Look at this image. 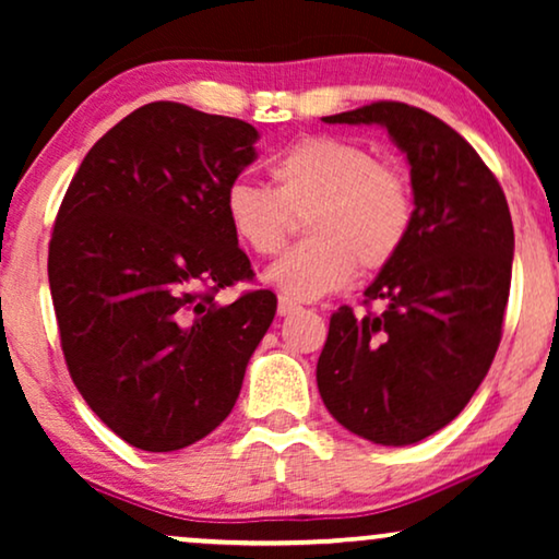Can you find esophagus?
I'll return each instance as SVG.
<instances>
[{
  "label": "esophagus",
  "mask_w": 559,
  "mask_h": 559,
  "mask_svg": "<svg viewBox=\"0 0 559 559\" xmlns=\"http://www.w3.org/2000/svg\"><path fill=\"white\" fill-rule=\"evenodd\" d=\"M300 310V305H297L295 300H289V297H280L277 302V312L280 316H293V312Z\"/></svg>",
  "instance_id": "esophagus-1"
}]
</instances>
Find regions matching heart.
<instances>
[{
  "label": "heart",
  "mask_w": 559,
  "mask_h": 559,
  "mask_svg": "<svg viewBox=\"0 0 559 559\" xmlns=\"http://www.w3.org/2000/svg\"><path fill=\"white\" fill-rule=\"evenodd\" d=\"M274 190L236 180L224 198L236 241L259 257L285 249L295 218L308 241L287 251L264 280L293 300H318L346 287L358 270H384L415 224V193L400 167L341 136L289 144L272 163Z\"/></svg>",
  "instance_id": "obj_1"
}]
</instances>
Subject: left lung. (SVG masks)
Returning <instances> with one entry per match:
<instances>
[{
    "mask_svg": "<svg viewBox=\"0 0 559 559\" xmlns=\"http://www.w3.org/2000/svg\"><path fill=\"white\" fill-rule=\"evenodd\" d=\"M323 121L386 129L407 155L415 224L364 293L384 312H333L318 389L348 432L412 445L453 423L491 369L514 262L507 195L478 152L417 106L377 102Z\"/></svg>",
    "mask_w": 559,
    "mask_h": 559,
    "instance_id": "1",
    "label": "left lung"
}]
</instances>
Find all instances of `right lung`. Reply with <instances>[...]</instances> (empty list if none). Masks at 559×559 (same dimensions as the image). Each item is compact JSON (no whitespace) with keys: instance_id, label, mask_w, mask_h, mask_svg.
<instances>
[{"instance_id":"1","label":"right lung","mask_w":559,"mask_h":559,"mask_svg":"<svg viewBox=\"0 0 559 559\" xmlns=\"http://www.w3.org/2000/svg\"><path fill=\"white\" fill-rule=\"evenodd\" d=\"M247 121L155 102L119 121L73 175L48 277L73 384L98 419L150 453L198 442L231 415L277 312L251 280L224 198L254 163Z\"/></svg>"}]
</instances>
